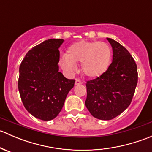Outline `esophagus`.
Returning <instances> with one entry per match:
<instances>
[{
    "mask_svg": "<svg viewBox=\"0 0 152 152\" xmlns=\"http://www.w3.org/2000/svg\"><path fill=\"white\" fill-rule=\"evenodd\" d=\"M82 82L80 80V79H76V82H75V85H82Z\"/></svg>",
    "mask_w": 152,
    "mask_h": 152,
    "instance_id": "34e87169",
    "label": "esophagus"
}]
</instances>
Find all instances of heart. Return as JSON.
<instances>
[{"label": "heart", "instance_id": "1", "mask_svg": "<svg viewBox=\"0 0 152 152\" xmlns=\"http://www.w3.org/2000/svg\"><path fill=\"white\" fill-rule=\"evenodd\" d=\"M113 51L106 42L80 41L67 48L66 56L60 59L62 69L69 73L77 70L76 64L82 63V70L89 78H97L107 72L111 64Z\"/></svg>", "mask_w": 152, "mask_h": 152}]
</instances>
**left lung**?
<instances>
[{"label": "left lung", "mask_w": 152, "mask_h": 152, "mask_svg": "<svg viewBox=\"0 0 152 152\" xmlns=\"http://www.w3.org/2000/svg\"><path fill=\"white\" fill-rule=\"evenodd\" d=\"M113 48V62L102 76L87 81L85 105L93 117L111 120L129 106L137 84V65L119 42L107 38Z\"/></svg>", "instance_id": "left-lung-1"}]
</instances>
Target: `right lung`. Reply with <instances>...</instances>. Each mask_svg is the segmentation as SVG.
Returning a JSON list of instances; mask_svg holds the SVG:
<instances>
[{
	"mask_svg": "<svg viewBox=\"0 0 152 152\" xmlns=\"http://www.w3.org/2000/svg\"><path fill=\"white\" fill-rule=\"evenodd\" d=\"M62 39H50L31 49L20 65L18 90L27 111L42 121L55 118L74 86L59 72Z\"/></svg>",
	"mask_w": 152,
	"mask_h": 152,
	"instance_id": "right-lung-1",
	"label": "right lung"
}]
</instances>
